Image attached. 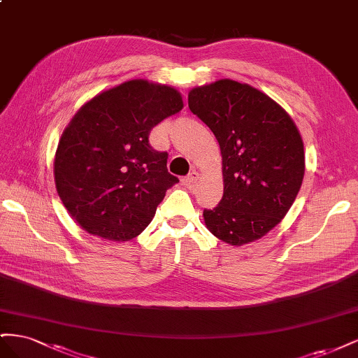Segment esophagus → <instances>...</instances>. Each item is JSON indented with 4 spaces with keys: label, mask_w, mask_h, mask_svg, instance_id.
I'll use <instances>...</instances> for the list:
<instances>
[{
    "label": "esophagus",
    "mask_w": 358,
    "mask_h": 358,
    "mask_svg": "<svg viewBox=\"0 0 358 358\" xmlns=\"http://www.w3.org/2000/svg\"><path fill=\"white\" fill-rule=\"evenodd\" d=\"M197 179H199V173L196 170H192L188 176L183 178V183H185V185H192Z\"/></svg>",
    "instance_id": "obj_1"
}]
</instances>
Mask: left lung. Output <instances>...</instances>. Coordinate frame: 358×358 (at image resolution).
I'll return each instance as SVG.
<instances>
[{
    "label": "left lung",
    "mask_w": 358,
    "mask_h": 358,
    "mask_svg": "<svg viewBox=\"0 0 358 358\" xmlns=\"http://www.w3.org/2000/svg\"><path fill=\"white\" fill-rule=\"evenodd\" d=\"M188 106L222 154L224 196L204 209L206 227L234 246L259 239L284 218L301 187L305 152L296 124L270 96L230 79L194 88Z\"/></svg>",
    "instance_id": "obj_1"
}]
</instances>
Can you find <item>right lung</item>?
Here are the masks:
<instances>
[{
  "label": "right lung",
  "instance_id": "1",
  "mask_svg": "<svg viewBox=\"0 0 358 358\" xmlns=\"http://www.w3.org/2000/svg\"><path fill=\"white\" fill-rule=\"evenodd\" d=\"M171 86L129 80L99 94L74 115L55 157V183L69 213L90 234L125 242L152 221L179 182L150 129L182 110Z\"/></svg>",
  "mask_w": 358,
  "mask_h": 358
}]
</instances>
